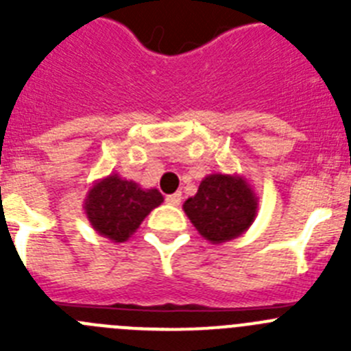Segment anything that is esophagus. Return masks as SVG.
<instances>
[{"label": "esophagus", "instance_id": "34e87169", "mask_svg": "<svg viewBox=\"0 0 351 351\" xmlns=\"http://www.w3.org/2000/svg\"><path fill=\"white\" fill-rule=\"evenodd\" d=\"M181 198H182L181 191H176V193L172 195H167L165 200L170 204V206H179V204H181Z\"/></svg>", "mask_w": 351, "mask_h": 351}]
</instances>
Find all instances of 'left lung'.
I'll use <instances>...</instances> for the list:
<instances>
[{"mask_svg": "<svg viewBox=\"0 0 351 351\" xmlns=\"http://www.w3.org/2000/svg\"><path fill=\"white\" fill-rule=\"evenodd\" d=\"M182 209L198 234L213 244H221L237 239L253 225L258 197L244 176L209 173Z\"/></svg>", "mask_w": 351, "mask_h": 351, "instance_id": "8db88e82", "label": "left lung"}]
</instances>
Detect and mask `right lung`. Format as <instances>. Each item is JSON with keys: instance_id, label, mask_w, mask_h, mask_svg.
I'll return each instance as SVG.
<instances>
[{"instance_id": "right-lung-1", "label": "right lung", "mask_w": 351, "mask_h": 351, "mask_svg": "<svg viewBox=\"0 0 351 351\" xmlns=\"http://www.w3.org/2000/svg\"><path fill=\"white\" fill-rule=\"evenodd\" d=\"M161 202L163 197L156 188L144 190L135 181L110 173L93 182L84 198V213L96 234L112 243H125Z\"/></svg>"}]
</instances>
